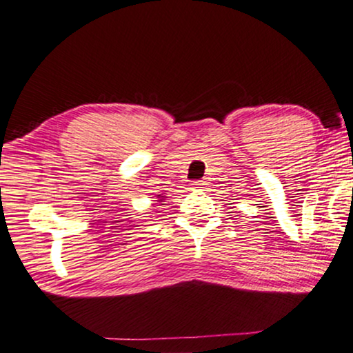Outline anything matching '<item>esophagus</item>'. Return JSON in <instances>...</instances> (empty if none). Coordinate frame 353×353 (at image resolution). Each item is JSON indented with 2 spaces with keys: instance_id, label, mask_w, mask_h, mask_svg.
Listing matches in <instances>:
<instances>
[{
  "instance_id": "1",
  "label": "esophagus",
  "mask_w": 353,
  "mask_h": 353,
  "mask_svg": "<svg viewBox=\"0 0 353 353\" xmlns=\"http://www.w3.org/2000/svg\"><path fill=\"white\" fill-rule=\"evenodd\" d=\"M206 181H196L194 184H192V188L196 189V191H204L206 189Z\"/></svg>"
}]
</instances>
